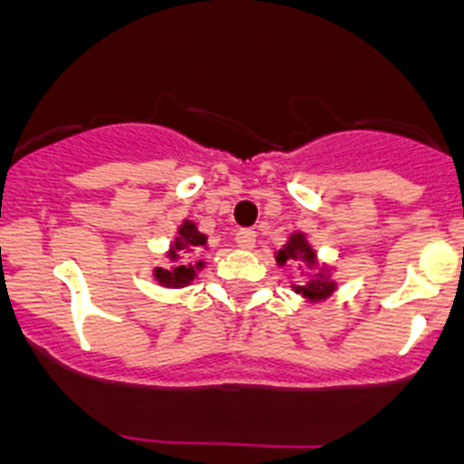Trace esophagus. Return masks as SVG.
Instances as JSON below:
<instances>
[{
    "instance_id": "1",
    "label": "esophagus",
    "mask_w": 464,
    "mask_h": 464,
    "mask_svg": "<svg viewBox=\"0 0 464 464\" xmlns=\"http://www.w3.org/2000/svg\"><path fill=\"white\" fill-rule=\"evenodd\" d=\"M235 241H237V246H239V248L251 251L253 246H256V232H253V229H239V232H237V237H235Z\"/></svg>"
}]
</instances>
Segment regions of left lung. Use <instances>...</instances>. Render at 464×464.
Wrapping results in <instances>:
<instances>
[{
  "label": "left lung",
  "mask_w": 464,
  "mask_h": 464,
  "mask_svg": "<svg viewBox=\"0 0 464 464\" xmlns=\"http://www.w3.org/2000/svg\"><path fill=\"white\" fill-rule=\"evenodd\" d=\"M276 265L283 267L288 262H297L302 274H304V283H293V290L304 297L309 304H321L325 299L337 293V281H334V267L318 260L314 246L306 239V232L297 229L293 235H288V241L276 251Z\"/></svg>",
  "instance_id": "left-lung-1"
}]
</instances>
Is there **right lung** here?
Here are the masks:
<instances>
[{"label": "right lung", "instance_id": "right-lung-1", "mask_svg": "<svg viewBox=\"0 0 464 464\" xmlns=\"http://www.w3.org/2000/svg\"><path fill=\"white\" fill-rule=\"evenodd\" d=\"M208 237L199 232L197 223L183 218L181 225L176 227L174 239L169 241L165 257L167 267H155L153 278L162 288H186L197 278V274L207 267L204 260H192L202 251H208Z\"/></svg>", "mask_w": 464, "mask_h": 464}]
</instances>
